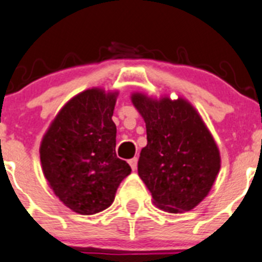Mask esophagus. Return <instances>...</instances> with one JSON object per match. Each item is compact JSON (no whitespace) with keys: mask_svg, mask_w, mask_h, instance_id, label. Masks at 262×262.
I'll use <instances>...</instances> for the list:
<instances>
[{"mask_svg":"<svg viewBox=\"0 0 262 262\" xmlns=\"http://www.w3.org/2000/svg\"><path fill=\"white\" fill-rule=\"evenodd\" d=\"M128 163H129V165H130L132 169L136 170V169H137V163H138V159L133 158V159H130V160H129Z\"/></svg>","mask_w":262,"mask_h":262,"instance_id":"34e87169","label":"esophagus"}]
</instances>
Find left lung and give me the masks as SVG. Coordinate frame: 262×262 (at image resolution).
I'll return each mask as SVG.
<instances>
[{
	"label": "left lung",
	"instance_id": "1",
	"mask_svg": "<svg viewBox=\"0 0 262 262\" xmlns=\"http://www.w3.org/2000/svg\"><path fill=\"white\" fill-rule=\"evenodd\" d=\"M130 98L146 123L138 176L154 204L169 213L191 211L209 194L221 168L213 136L185 98L156 99L138 92Z\"/></svg>",
	"mask_w": 262,
	"mask_h": 262
}]
</instances>
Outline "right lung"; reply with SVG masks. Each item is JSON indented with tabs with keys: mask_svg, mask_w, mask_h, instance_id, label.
Masks as SVG:
<instances>
[{
	"mask_svg": "<svg viewBox=\"0 0 262 262\" xmlns=\"http://www.w3.org/2000/svg\"><path fill=\"white\" fill-rule=\"evenodd\" d=\"M117 95L102 88L79 93L60 108L41 141V167L49 186L76 213L89 216L108 208L132 172L115 152Z\"/></svg>",
	"mask_w": 262,
	"mask_h": 262,
	"instance_id": "right-lung-1",
	"label": "right lung"
}]
</instances>
